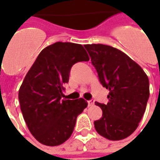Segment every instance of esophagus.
Segmentation results:
<instances>
[{"label": "esophagus", "instance_id": "34e87169", "mask_svg": "<svg viewBox=\"0 0 160 160\" xmlns=\"http://www.w3.org/2000/svg\"><path fill=\"white\" fill-rule=\"evenodd\" d=\"M87 103H88V106H93L94 105V100H92V99L89 100Z\"/></svg>", "mask_w": 160, "mask_h": 160}]
</instances>
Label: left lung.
Masks as SVG:
<instances>
[{"instance_id":"1","label":"left lung","mask_w":160,"mask_h":160,"mask_svg":"<svg viewBox=\"0 0 160 160\" xmlns=\"http://www.w3.org/2000/svg\"><path fill=\"white\" fill-rule=\"evenodd\" d=\"M98 79L110 91L107 104H95L103 111L94 122L101 136L120 141L137 128L146 111L149 98V80L140 65L125 53L101 43L86 44Z\"/></svg>"}]
</instances>
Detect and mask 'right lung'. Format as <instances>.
I'll list each match as a JSON object with an SVG mask.
<instances>
[{
    "label": "right lung",
    "mask_w": 160,
    "mask_h": 160,
    "mask_svg": "<svg viewBox=\"0 0 160 160\" xmlns=\"http://www.w3.org/2000/svg\"><path fill=\"white\" fill-rule=\"evenodd\" d=\"M89 61L81 44L56 42L39 53L19 90L23 118L40 143L62 144L73 133L77 117L87 108L83 98L62 99L73 64Z\"/></svg>",
    "instance_id": "obj_1"
}]
</instances>
